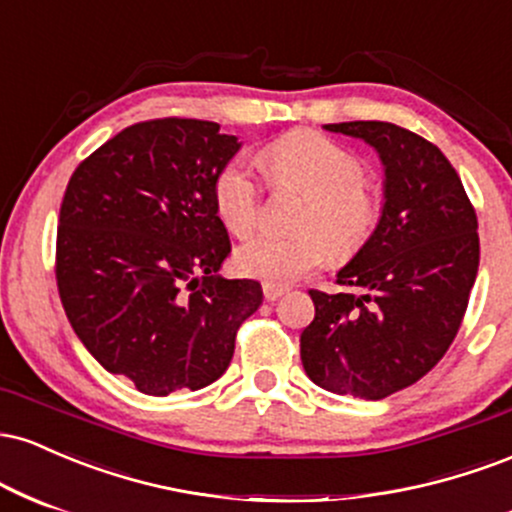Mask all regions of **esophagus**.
<instances>
[{"instance_id": "esophagus-1", "label": "esophagus", "mask_w": 512, "mask_h": 512, "mask_svg": "<svg viewBox=\"0 0 512 512\" xmlns=\"http://www.w3.org/2000/svg\"><path fill=\"white\" fill-rule=\"evenodd\" d=\"M286 291H289V289H286V286H276V284H262V293H264V298H267V301H276V298H281V296H284Z\"/></svg>"}]
</instances>
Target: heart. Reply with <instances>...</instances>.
<instances>
[{"instance_id":"b5f03b06","label":"heart","mask_w":512,"mask_h":512,"mask_svg":"<svg viewBox=\"0 0 512 512\" xmlns=\"http://www.w3.org/2000/svg\"><path fill=\"white\" fill-rule=\"evenodd\" d=\"M276 185L305 192L293 236L262 233L236 252V267L264 284H291L327 257L349 260L366 245L380 219V199L366 185V163L354 151L313 129H293L264 149ZM216 214L233 236L255 231L262 187L248 158L238 156L214 185Z\"/></svg>"}]
</instances>
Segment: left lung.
Instances as JSON below:
<instances>
[{
  "instance_id": "1",
  "label": "left lung",
  "mask_w": 512,
  "mask_h": 512,
  "mask_svg": "<svg viewBox=\"0 0 512 512\" xmlns=\"http://www.w3.org/2000/svg\"><path fill=\"white\" fill-rule=\"evenodd\" d=\"M363 139L385 170L375 231L337 272L349 293L310 291L308 378L334 395L383 399L424 378L455 339L479 269L477 214L436 144L392 122L325 125Z\"/></svg>"
}]
</instances>
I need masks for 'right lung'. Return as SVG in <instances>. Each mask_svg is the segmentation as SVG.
Here are the masks:
<instances>
[{
	"label": "right lung",
	"mask_w": 512,
	"mask_h": 512,
	"mask_svg": "<svg viewBox=\"0 0 512 512\" xmlns=\"http://www.w3.org/2000/svg\"><path fill=\"white\" fill-rule=\"evenodd\" d=\"M238 149L216 122H139L79 163L64 192V313L88 354L144 395L219 380L262 305L257 281L219 276L231 240L214 185Z\"/></svg>",
	"instance_id": "right-lung-1"
}]
</instances>
